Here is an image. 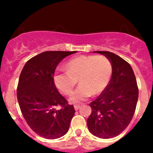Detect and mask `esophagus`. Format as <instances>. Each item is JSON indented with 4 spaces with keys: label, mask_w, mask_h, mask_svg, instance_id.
<instances>
[{
    "label": "esophagus",
    "mask_w": 153,
    "mask_h": 153,
    "mask_svg": "<svg viewBox=\"0 0 153 153\" xmlns=\"http://www.w3.org/2000/svg\"><path fill=\"white\" fill-rule=\"evenodd\" d=\"M80 108V106H79V105H75L74 106L75 110H76V111H78Z\"/></svg>",
    "instance_id": "1"
}]
</instances>
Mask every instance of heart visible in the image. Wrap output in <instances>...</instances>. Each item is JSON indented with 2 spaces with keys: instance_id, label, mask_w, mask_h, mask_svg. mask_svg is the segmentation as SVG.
Segmentation results:
<instances>
[{
  "instance_id": "1",
  "label": "heart",
  "mask_w": 153,
  "mask_h": 153,
  "mask_svg": "<svg viewBox=\"0 0 153 153\" xmlns=\"http://www.w3.org/2000/svg\"><path fill=\"white\" fill-rule=\"evenodd\" d=\"M65 68L67 71L55 73L54 81L62 94L70 95L78 80L80 85L70 99L73 103L82 102L92 94L102 93L113 72L111 61L103 55L79 56L69 60Z\"/></svg>"
}]
</instances>
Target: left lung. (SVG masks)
Here are the masks:
<instances>
[{"instance_id":"1","label":"left lung","mask_w":153,"mask_h":153,"mask_svg":"<svg viewBox=\"0 0 153 153\" xmlns=\"http://www.w3.org/2000/svg\"><path fill=\"white\" fill-rule=\"evenodd\" d=\"M111 61L113 72L104 91L90 104L87 120L89 131L102 139L114 137L122 132L132 119L138 100L136 78L130 65L108 51H96Z\"/></svg>"}]
</instances>
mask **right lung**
Masks as SVG:
<instances>
[{"instance_id":"add662e5","label":"right lung","mask_w":153,"mask_h":153,"mask_svg":"<svg viewBox=\"0 0 153 153\" xmlns=\"http://www.w3.org/2000/svg\"><path fill=\"white\" fill-rule=\"evenodd\" d=\"M77 52L47 51L28 60L19 76L17 99L28 125L40 137L57 139L68 132L75 111L54 82L57 65ZM60 106L61 108H56Z\"/></svg>"}]
</instances>
